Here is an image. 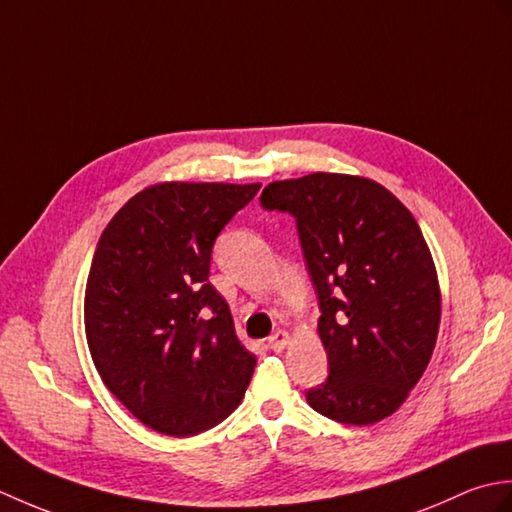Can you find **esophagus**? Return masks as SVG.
I'll return each instance as SVG.
<instances>
[{
	"label": "esophagus",
	"mask_w": 512,
	"mask_h": 512,
	"mask_svg": "<svg viewBox=\"0 0 512 512\" xmlns=\"http://www.w3.org/2000/svg\"><path fill=\"white\" fill-rule=\"evenodd\" d=\"M288 341H290L288 332H286V330H277L275 334H270L268 347H270V350H273V352H281V350H284V347L288 345Z\"/></svg>",
	"instance_id": "esophagus-1"
}]
</instances>
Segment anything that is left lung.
I'll return each mask as SVG.
<instances>
[{
    "label": "left lung",
    "mask_w": 512,
    "mask_h": 512,
    "mask_svg": "<svg viewBox=\"0 0 512 512\" xmlns=\"http://www.w3.org/2000/svg\"><path fill=\"white\" fill-rule=\"evenodd\" d=\"M259 202L295 217L317 288L330 374L308 389V405L356 427L391 416L440 328L438 275L418 222L383 184L343 173L270 182Z\"/></svg>",
    "instance_id": "left-lung-1"
}]
</instances>
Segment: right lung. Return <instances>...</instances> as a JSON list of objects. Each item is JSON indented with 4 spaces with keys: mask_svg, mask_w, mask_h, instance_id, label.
Instances as JSON below:
<instances>
[{
    "mask_svg": "<svg viewBox=\"0 0 512 512\" xmlns=\"http://www.w3.org/2000/svg\"><path fill=\"white\" fill-rule=\"evenodd\" d=\"M262 184L162 182L136 193L96 246L85 336L105 387L173 438L215 427L257 365L209 281L217 235Z\"/></svg>",
    "mask_w": 512,
    "mask_h": 512,
    "instance_id": "1",
    "label": "right lung"
}]
</instances>
